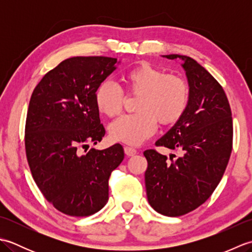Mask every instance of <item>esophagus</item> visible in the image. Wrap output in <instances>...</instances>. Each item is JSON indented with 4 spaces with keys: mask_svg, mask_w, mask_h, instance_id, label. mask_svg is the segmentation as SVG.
I'll use <instances>...</instances> for the list:
<instances>
[{
    "mask_svg": "<svg viewBox=\"0 0 252 252\" xmlns=\"http://www.w3.org/2000/svg\"><path fill=\"white\" fill-rule=\"evenodd\" d=\"M125 153L126 156H134L136 155L137 151L134 147H131V146H125Z\"/></svg>",
    "mask_w": 252,
    "mask_h": 252,
    "instance_id": "34e87169",
    "label": "esophagus"
}]
</instances>
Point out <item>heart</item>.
Wrapping results in <instances>:
<instances>
[{"label": "heart", "mask_w": 252, "mask_h": 252, "mask_svg": "<svg viewBox=\"0 0 252 252\" xmlns=\"http://www.w3.org/2000/svg\"><path fill=\"white\" fill-rule=\"evenodd\" d=\"M130 94H140L137 114L126 115L109 126L112 140L130 145H140L156 131L157 120L161 125L178 121L187 108L189 87L186 80L167 74L149 63H141L123 76ZM122 90L111 81H103L95 91V104L107 117L119 115L123 107Z\"/></svg>", "instance_id": "heart-1"}]
</instances>
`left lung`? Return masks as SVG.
<instances>
[{"label": "left lung", "instance_id": "8db88e82", "mask_svg": "<svg viewBox=\"0 0 252 252\" xmlns=\"http://www.w3.org/2000/svg\"><path fill=\"white\" fill-rule=\"evenodd\" d=\"M182 60L189 87L187 108L175 125L156 142L179 149L170 157L154 149L144 152L148 167L145 186L149 205L167 217L186 215L202 205L220 183L233 145V120L223 88L205 68L189 56Z\"/></svg>", "mask_w": 252, "mask_h": 252}]
</instances>
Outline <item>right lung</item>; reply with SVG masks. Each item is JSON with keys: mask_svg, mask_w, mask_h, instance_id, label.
Segmentation results:
<instances>
[{"mask_svg": "<svg viewBox=\"0 0 252 252\" xmlns=\"http://www.w3.org/2000/svg\"><path fill=\"white\" fill-rule=\"evenodd\" d=\"M117 58H68L42 78L27 112L25 146L32 176L58 211L94 215L108 201V180L125 152L120 144L89 148L105 135L95 91L116 70Z\"/></svg>", "mask_w": 252, "mask_h": 252, "instance_id": "right-lung-1", "label": "right lung"}]
</instances>
